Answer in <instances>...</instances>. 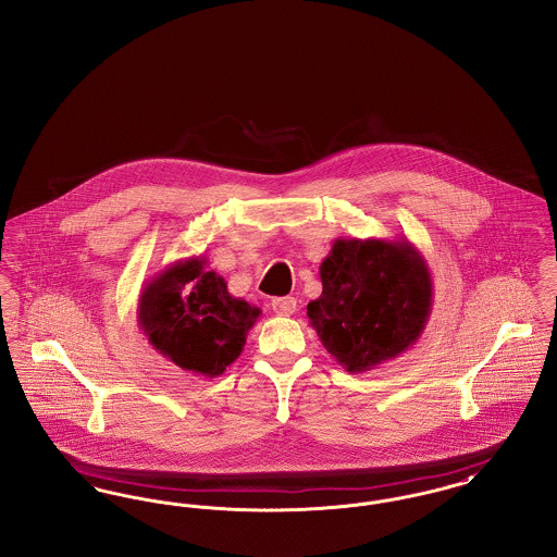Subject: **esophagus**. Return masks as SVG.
<instances>
[{
    "label": "esophagus",
    "mask_w": 557,
    "mask_h": 557,
    "mask_svg": "<svg viewBox=\"0 0 557 557\" xmlns=\"http://www.w3.org/2000/svg\"><path fill=\"white\" fill-rule=\"evenodd\" d=\"M271 309L277 315H292L296 311V298L294 296H284V298H273Z\"/></svg>",
    "instance_id": "34e87169"
}]
</instances>
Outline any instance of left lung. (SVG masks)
Returning a JSON list of instances; mask_svg holds the SVG:
<instances>
[{
    "label": "left lung",
    "instance_id": "left-lung-1",
    "mask_svg": "<svg viewBox=\"0 0 557 557\" xmlns=\"http://www.w3.org/2000/svg\"><path fill=\"white\" fill-rule=\"evenodd\" d=\"M319 277L309 323L346 371L373 370L420 341L434 294L424 255L409 239H334Z\"/></svg>",
    "mask_w": 557,
    "mask_h": 557
}]
</instances>
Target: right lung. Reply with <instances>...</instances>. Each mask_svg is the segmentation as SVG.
<instances>
[{
    "label": "right lung",
    "instance_id": "obj_1",
    "mask_svg": "<svg viewBox=\"0 0 557 557\" xmlns=\"http://www.w3.org/2000/svg\"><path fill=\"white\" fill-rule=\"evenodd\" d=\"M205 265L202 257L175 261L146 282L137 323L177 368L216 377L242 355L261 309L232 296L225 280Z\"/></svg>",
    "mask_w": 557,
    "mask_h": 557
}]
</instances>
